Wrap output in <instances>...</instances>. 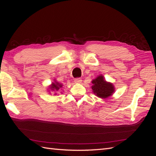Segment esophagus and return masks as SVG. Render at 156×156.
<instances>
[{"instance_id":"obj_1","label":"esophagus","mask_w":156,"mask_h":156,"mask_svg":"<svg viewBox=\"0 0 156 156\" xmlns=\"http://www.w3.org/2000/svg\"><path fill=\"white\" fill-rule=\"evenodd\" d=\"M74 81L75 83H81L82 82V79L81 78H76L75 79Z\"/></svg>"}]
</instances>
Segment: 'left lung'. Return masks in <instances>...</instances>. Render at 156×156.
I'll return each instance as SVG.
<instances>
[{
	"instance_id": "obj_1",
	"label": "left lung",
	"mask_w": 156,
	"mask_h": 156,
	"mask_svg": "<svg viewBox=\"0 0 156 156\" xmlns=\"http://www.w3.org/2000/svg\"><path fill=\"white\" fill-rule=\"evenodd\" d=\"M93 92L98 97L107 98L114 92V87L110 83L106 82L102 75H100L92 81Z\"/></svg>"
}]
</instances>
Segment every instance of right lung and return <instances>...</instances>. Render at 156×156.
I'll return each mask as SVG.
<instances>
[{"label": "right lung", "mask_w": 156, "mask_h": 156, "mask_svg": "<svg viewBox=\"0 0 156 156\" xmlns=\"http://www.w3.org/2000/svg\"><path fill=\"white\" fill-rule=\"evenodd\" d=\"M62 87V85L61 84H59L57 82H55L53 83L52 84V85L51 87V89L52 90H55V91H58L60 88Z\"/></svg>", "instance_id": "right-lung-1"}]
</instances>
